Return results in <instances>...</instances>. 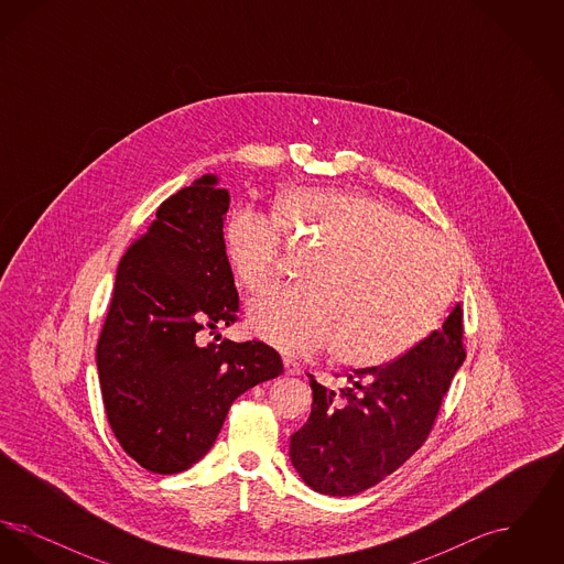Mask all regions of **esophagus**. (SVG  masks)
<instances>
[{"mask_svg": "<svg viewBox=\"0 0 564 564\" xmlns=\"http://www.w3.org/2000/svg\"><path fill=\"white\" fill-rule=\"evenodd\" d=\"M283 368H285V375L288 376H300L302 375V368L300 364H295L294 359H283Z\"/></svg>", "mask_w": 564, "mask_h": 564, "instance_id": "34e87169", "label": "esophagus"}]
</instances>
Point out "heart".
Returning <instances> with one entry per match:
<instances>
[{
  "label": "heart",
  "instance_id": "1",
  "mask_svg": "<svg viewBox=\"0 0 564 564\" xmlns=\"http://www.w3.org/2000/svg\"><path fill=\"white\" fill-rule=\"evenodd\" d=\"M272 217L290 241L319 253L302 270L304 288L249 306V327L274 349L306 355L332 345L345 366H382L421 343L455 295L446 241L370 194L292 189ZM275 227L251 207L226 217V260L249 294L279 279L283 239Z\"/></svg>",
  "mask_w": 564,
  "mask_h": 564
}]
</instances>
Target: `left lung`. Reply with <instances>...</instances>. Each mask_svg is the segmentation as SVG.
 <instances>
[{"label":"left lung","instance_id":"8db88e82","mask_svg":"<svg viewBox=\"0 0 564 564\" xmlns=\"http://www.w3.org/2000/svg\"><path fill=\"white\" fill-rule=\"evenodd\" d=\"M456 304L425 340L387 366L352 370L338 393L311 376L313 405L290 458L315 492L350 497L384 480L427 440L442 400L465 361Z\"/></svg>","mask_w":564,"mask_h":564}]
</instances>
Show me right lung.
<instances>
[{"mask_svg": "<svg viewBox=\"0 0 564 564\" xmlns=\"http://www.w3.org/2000/svg\"><path fill=\"white\" fill-rule=\"evenodd\" d=\"M217 184L207 173L166 198L129 247L97 345L109 427L162 476L198 463L232 402L283 372L264 343H207L239 313L221 237L230 194Z\"/></svg>", "mask_w": 564, "mask_h": 564, "instance_id": "right-lung-1", "label": "right lung"}]
</instances>
